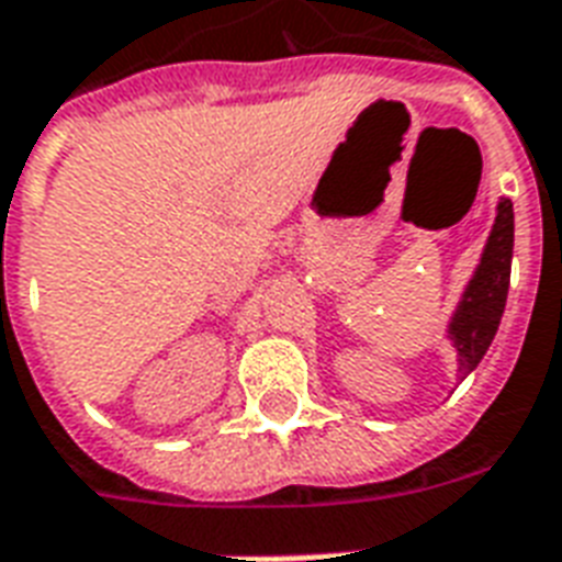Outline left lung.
Masks as SVG:
<instances>
[{
  "label": "left lung",
  "instance_id": "8db88e82",
  "mask_svg": "<svg viewBox=\"0 0 562 562\" xmlns=\"http://www.w3.org/2000/svg\"><path fill=\"white\" fill-rule=\"evenodd\" d=\"M513 202L503 199L497 205V220H494L492 238L482 252L480 268L473 273L459 313L450 324L452 342L459 348L461 375H468L480 366L497 327H501L506 292H509V268H513Z\"/></svg>",
  "mask_w": 562,
  "mask_h": 562
}]
</instances>
